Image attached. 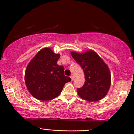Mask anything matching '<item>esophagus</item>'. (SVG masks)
Returning <instances> with one entry per match:
<instances>
[{
  "label": "esophagus",
  "mask_w": 134,
  "mask_h": 134,
  "mask_svg": "<svg viewBox=\"0 0 134 134\" xmlns=\"http://www.w3.org/2000/svg\"><path fill=\"white\" fill-rule=\"evenodd\" d=\"M70 77H71V80H73V79H74V77H73V76L71 75V76H70Z\"/></svg>",
  "instance_id": "obj_1"
}]
</instances>
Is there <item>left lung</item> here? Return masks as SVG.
<instances>
[{
  "mask_svg": "<svg viewBox=\"0 0 134 134\" xmlns=\"http://www.w3.org/2000/svg\"><path fill=\"white\" fill-rule=\"evenodd\" d=\"M71 55L85 73V84L77 89L79 96L89 102L104 98L111 85V74L107 64L92 49L81 53L71 51Z\"/></svg>",
  "mask_w": 134,
  "mask_h": 134,
  "instance_id": "1",
  "label": "left lung"
}]
</instances>
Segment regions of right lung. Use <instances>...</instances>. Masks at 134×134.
I'll return each mask as SVG.
<instances>
[{"label":"right lung","instance_id":"obj_1","mask_svg":"<svg viewBox=\"0 0 134 134\" xmlns=\"http://www.w3.org/2000/svg\"><path fill=\"white\" fill-rule=\"evenodd\" d=\"M60 54L49 48L38 51L29 63L25 73V82L35 99L48 101L60 95L64 85L71 79L64 74V67L57 64Z\"/></svg>","mask_w":134,"mask_h":134}]
</instances>
